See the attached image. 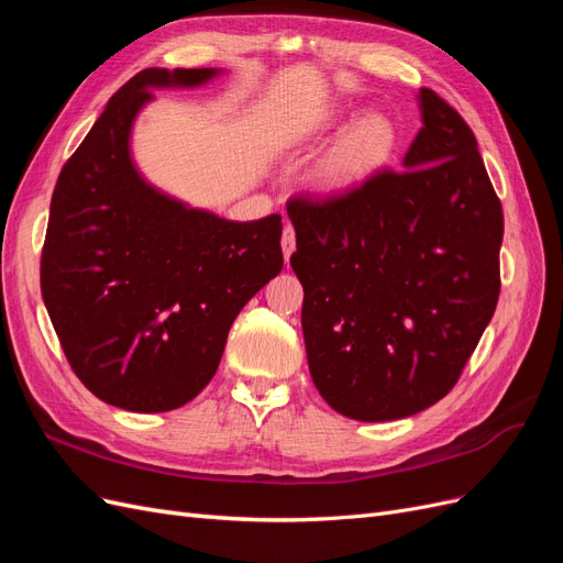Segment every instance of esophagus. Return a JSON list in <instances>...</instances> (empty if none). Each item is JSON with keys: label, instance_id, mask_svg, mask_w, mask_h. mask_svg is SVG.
Segmentation results:
<instances>
[{"label": "esophagus", "instance_id": "1", "mask_svg": "<svg viewBox=\"0 0 563 563\" xmlns=\"http://www.w3.org/2000/svg\"><path fill=\"white\" fill-rule=\"evenodd\" d=\"M282 251H284V261L288 263L291 253L296 251V230L291 225H286L282 232Z\"/></svg>", "mask_w": 563, "mask_h": 563}]
</instances>
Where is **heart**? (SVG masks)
Segmentation results:
<instances>
[{
    "label": "heart",
    "instance_id": "1",
    "mask_svg": "<svg viewBox=\"0 0 563 563\" xmlns=\"http://www.w3.org/2000/svg\"><path fill=\"white\" fill-rule=\"evenodd\" d=\"M343 124L345 119L340 114H327L319 119L317 131H338ZM397 145V124L383 112H368L356 119L323 155L312 172L310 187L323 197L350 195L380 172L395 155Z\"/></svg>",
    "mask_w": 563,
    "mask_h": 563
}]
</instances>
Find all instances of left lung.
<instances>
[{"mask_svg":"<svg viewBox=\"0 0 563 563\" xmlns=\"http://www.w3.org/2000/svg\"><path fill=\"white\" fill-rule=\"evenodd\" d=\"M418 106L401 172L286 207L310 376L333 411L362 422L446 397L500 296L503 207L474 133L430 89Z\"/></svg>","mask_w":563,"mask_h":563,"instance_id":"left-lung-1","label":"left lung"}]
</instances>
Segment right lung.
Instances as JSON below:
<instances>
[{
  "instance_id": "right-lung-1",
  "label": "right lung",
  "mask_w": 563,
  "mask_h": 563,
  "mask_svg": "<svg viewBox=\"0 0 563 563\" xmlns=\"http://www.w3.org/2000/svg\"><path fill=\"white\" fill-rule=\"evenodd\" d=\"M223 70L147 67L119 89L58 176L42 298L77 378L98 399L162 413L195 399L244 305L282 265V216L251 223L157 190L131 133L152 89H195Z\"/></svg>"
}]
</instances>
